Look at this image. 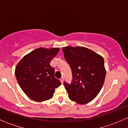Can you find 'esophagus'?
I'll list each match as a JSON object with an SVG mask.
<instances>
[{"label": "esophagus", "instance_id": "34e87169", "mask_svg": "<svg viewBox=\"0 0 128 128\" xmlns=\"http://www.w3.org/2000/svg\"><path fill=\"white\" fill-rule=\"evenodd\" d=\"M60 82H61V83L62 84L63 82H64V77H62L61 78H60Z\"/></svg>", "mask_w": 128, "mask_h": 128}]
</instances>
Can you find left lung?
Listing matches in <instances>:
<instances>
[{
	"instance_id": "left-lung-1",
	"label": "left lung",
	"mask_w": 128,
	"mask_h": 128,
	"mask_svg": "<svg viewBox=\"0 0 128 128\" xmlns=\"http://www.w3.org/2000/svg\"><path fill=\"white\" fill-rule=\"evenodd\" d=\"M64 56L72 70V82H64L70 100L86 104L94 100L103 87L106 76L102 56L87 48L66 46Z\"/></svg>"
}]
</instances>
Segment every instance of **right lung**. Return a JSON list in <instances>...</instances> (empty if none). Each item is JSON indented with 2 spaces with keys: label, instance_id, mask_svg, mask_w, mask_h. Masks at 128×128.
<instances>
[{
  "label": "right lung",
  "instance_id": "right-lung-1",
  "mask_svg": "<svg viewBox=\"0 0 128 128\" xmlns=\"http://www.w3.org/2000/svg\"><path fill=\"white\" fill-rule=\"evenodd\" d=\"M59 51L58 48H40L24 56L15 68V76L24 94L36 102L53 96L55 88L61 85L55 77L50 62Z\"/></svg>",
  "mask_w": 128,
  "mask_h": 128
}]
</instances>
